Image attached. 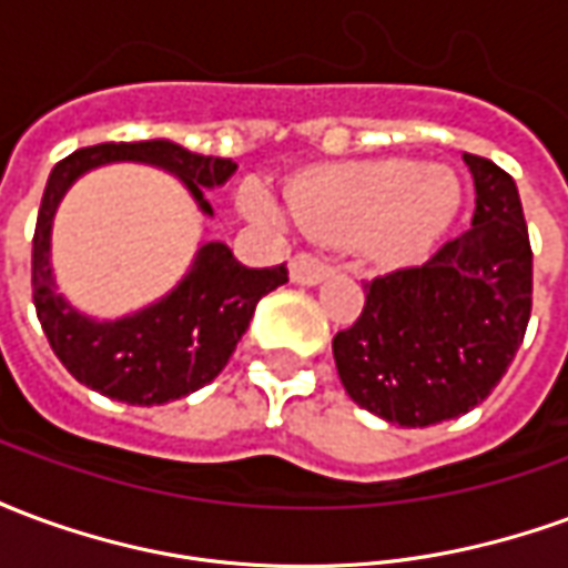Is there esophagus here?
<instances>
[{"label":"esophagus","mask_w":568,"mask_h":568,"mask_svg":"<svg viewBox=\"0 0 568 568\" xmlns=\"http://www.w3.org/2000/svg\"><path fill=\"white\" fill-rule=\"evenodd\" d=\"M288 273H292V283L297 285H320L325 283L334 271L332 264H325V261L316 258V255H295Z\"/></svg>","instance_id":"34e87169"}]
</instances>
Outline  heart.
<instances>
[{"label": "heart", "instance_id": "1", "mask_svg": "<svg viewBox=\"0 0 568 568\" xmlns=\"http://www.w3.org/2000/svg\"><path fill=\"white\" fill-rule=\"evenodd\" d=\"M450 170L414 161L346 163L307 175L285 194L288 212L322 240H365L381 261H417L435 246L459 210ZM246 206L271 215L264 191L248 187Z\"/></svg>", "mask_w": 568, "mask_h": 568}]
</instances>
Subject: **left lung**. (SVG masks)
<instances>
[{"mask_svg":"<svg viewBox=\"0 0 568 568\" xmlns=\"http://www.w3.org/2000/svg\"><path fill=\"white\" fill-rule=\"evenodd\" d=\"M475 179L471 227L419 267L365 283V310L332 341L346 395L374 417L423 428L487 398L524 344L532 248L514 179L463 154Z\"/></svg>","mask_w":568,"mask_h":568,"instance_id":"left-lung-1","label":"left lung"}]
</instances>
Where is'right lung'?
Masks as SVG:
<instances>
[{"mask_svg":"<svg viewBox=\"0 0 568 568\" xmlns=\"http://www.w3.org/2000/svg\"><path fill=\"white\" fill-rule=\"evenodd\" d=\"M109 163H145L175 175L203 215H212L203 191L222 187L236 173L231 158L194 154L170 140L103 142L72 151L44 185L32 236V301L44 337L63 368L88 389L128 405H166L212 383L246 334L261 297L288 283L285 264L243 267L234 252L210 240L179 283L149 307L93 320L57 292L51 231L60 200L81 175Z\"/></svg>","mask_w":568,"mask_h":568,"instance_id":"right-lung-1","label":"right lung"}]
</instances>
